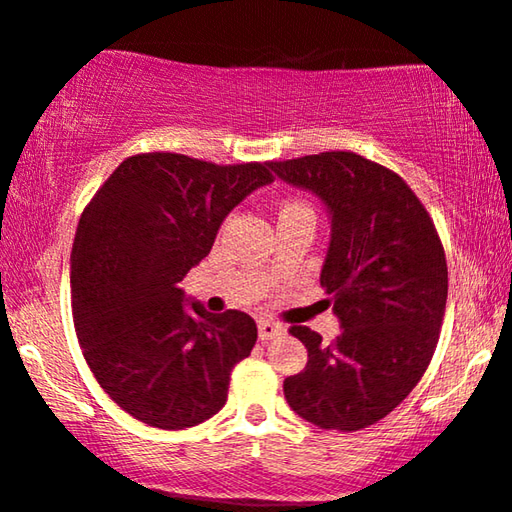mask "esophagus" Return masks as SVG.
Listing matches in <instances>:
<instances>
[{"instance_id": "obj_1", "label": "esophagus", "mask_w": 512, "mask_h": 512, "mask_svg": "<svg viewBox=\"0 0 512 512\" xmlns=\"http://www.w3.org/2000/svg\"><path fill=\"white\" fill-rule=\"evenodd\" d=\"M277 335H286L284 324H279V321H272V319L258 321V338L272 340V338H277Z\"/></svg>"}]
</instances>
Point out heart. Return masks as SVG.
<instances>
[{"mask_svg": "<svg viewBox=\"0 0 512 512\" xmlns=\"http://www.w3.org/2000/svg\"><path fill=\"white\" fill-rule=\"evenodd\" d=\"M284 212H310V214H314L312 207L307 205L305 200H286L282 205V212H279V214H284Z\"/></svg>", "mask_w": 512, "mask_h": 512, "instance_id": "b5f03b06", "label": "heart"}]
</instances>
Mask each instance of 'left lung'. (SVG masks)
Here are the masks:
<instances>
[{"instance_id":"1","label":"left lung","mask_w":512,"mask_h":512,"mask_svg":"<svg viewBox=\"0 0 512 512\" xmlns=\"http://www.w3.org/2000/svg\"><path fill=\"white\" fill-rule=\"evenodd\" d=\"M272 170L331 209L321 286L342 324L331 342L310 326L289 328L307 347V366L286 377L284 396L319 429H366L401 405L436 352L447 303L443 242L403 177L359 153L275 160Z\"/></svg>"}]
</instances>
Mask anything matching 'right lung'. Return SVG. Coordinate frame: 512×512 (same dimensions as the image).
Here are the masks:
<instances>
[{"label":"right lung","instance_id":"add662e5","mask_svg":"<svg viewBox=\"0 0 512 512\" xmlns=\"http://www.w3.org/2000/svg\"><path fill=\"white\" fill-rule=\"evenodd\" d=\"M272 179V160L137 153L83 209L72 249L76 338L100 387L139 422L179 431L226 405L256 321L200 303L186 310L179 282L209 254L230 209Z\"/></svg>","mask_w":512,"mask_h":512}]
</instances>
